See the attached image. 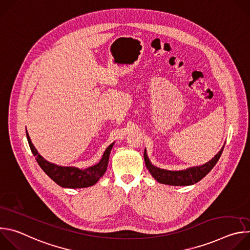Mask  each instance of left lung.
<instances>
[{
	"mask_svg": "<svg viewBox=\"0 0 250 250\" xmlns=\"http://www.w3.org/2000/svg\"><path fill=\"white\" fill-rule=\"evenodd\" d=\"M223 150H224V146L220 150V152L212 159H210L208 163L202 166L192 167L182 171H168V170L157 168L150 163L146 151L144 156H145V161L147 169L149 170V172L151 173V175L154 177V179L157 182L161 184L172 185V186H188V185H193L203 179V178L213 168V166L217 164V162L219 161L223 153Z\"/></svg>",
	"mask_w": 250,
	"mask_h": 250,
	"instance_id": "1",
	"label": "left lung"
}]
</instances>
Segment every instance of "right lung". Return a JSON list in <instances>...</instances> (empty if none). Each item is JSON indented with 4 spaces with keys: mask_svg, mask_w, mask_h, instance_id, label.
<instances>
[{
    "mask_svg": "<svg viewBox=\"0 0 250 250\" xmlns=\"http://www.w3.org/2000/svg\"><path fill=\"white\" fill-rule=\"evenodd\" d=\"M26 138H27L32 154L35 156V159H37L39 165L45 172V174L49 176L51 179L59 186L64 188H71V189L90 187L95 185L98 182L100 178L104 174L106 167H108L111 149L114 146V144H112L108 148L105 149L102 159L98 164L92 167H89L87 169L81 170L75 167L57 166L55 164H52L46 161L41 154H39L38 150L34 148L27 131H26Z\"/></svg>",
    "mask_w": 250,
    "mask_h": 250,
    "instance_id": "1",
    "label": "right lung"
}]
</instances>
